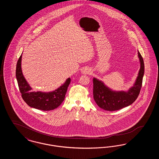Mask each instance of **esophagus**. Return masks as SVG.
Listing matches in <instances>:
<instances>
[{
  "label": "esophagus",
  "instance_id": "1",
  "mask_svg": "<svg viewBox=\"0 0 159 159\" xmlns=\"http://www.w3.org/2000/svg\"><path fill=\"white\" fill-rule=\"evenodd\" d=\"M82 73L84 75H88V74H90L91 73V68L89 67H84L81 71Z\"/></svg>",
  "mask_w": 159,
  "mask_h": 159
}]
</instances>
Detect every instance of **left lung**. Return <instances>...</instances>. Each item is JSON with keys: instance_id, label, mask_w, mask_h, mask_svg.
<instances>
[{"instance_id": "8db88e82", "label": "left lung", "mask_w": 159, "mask_h": 159, "mask_svg": "<svg viewBox=\"0 0 159 159\" xmlns=\"http://www.w3.org/2000/svg\"><path fill=\"white\" fill-rule=\"evenodd\" d=\"M140 69L133 86L127 91H113L103 82L93 79V99L97 104L107 111H116L131 105L138 98L142 86L144 74V63L141 55L138 51Z\"/></svg>"}]
</instances>
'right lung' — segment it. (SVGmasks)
<instances>
[{
	"mask_svg": "<svg viewBox=\"0 0 159 159\" xmlns=\"http://www.w3.org/2000/svg\"><path fill=\"white\" fill-rule=\"evenodd\" d=\"M21 59L22 54L16 64V78L24 101L31 107L43 111L52 110L60 106L65 98L71 82L70 78H68L61 86L54 91L48 92L32 91V88L23 75Z\"/></svg>",
	"mask_w": 159,
	"mask_h": 159,
	"instance_id": "obj_1",
	"label": "right lung"
}]
</instances>
